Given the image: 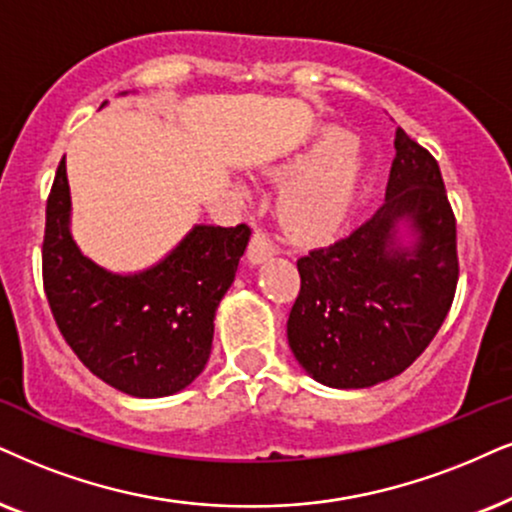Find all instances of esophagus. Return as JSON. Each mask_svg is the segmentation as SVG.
Instances as JSON below:
<instances>
[{
    "label": "esophagus",
    "mask_w": 512,
    "mask_h": 512,
    "mask_svg": "<svg viewBox=\"0 0 512 512\" xmlns=\"http://www.w3.org/2000/svg\"><path fill=\"white\" fill-rule=\"evenodd\" d=\"M274 255H276L274 241H271L264 231H255V236L250 238V245H248V260L252 264H262Z\"/></svg>",
    "instance_id": "obj_1"
}]
</instances>
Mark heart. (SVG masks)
<instances>
[{"label":"heart","mask_w":512,"mask_h":512,"mask_svg":"<svg viewBox=\"0 0 512 512\" xmlns=\"http://www.w3.org/2000/svg\"><path fill=\"white\" fill-rule=\"evenodd\" d=\"M354 137L326 129L312 151L297 160L295 177L283 191L281 217L295 236H323L338 229L352 210L359 167L352 158Z\"/></svg>","instance_id":"1"}]
</instances>
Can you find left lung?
I'll return each mask as SVG.
<instances>
[{"mask_svg":"<svg viewBox=\"0 0 512 512\" xmlns=\"http://www.w3.org/2000/svg\"><path fill=\"white\" fill-rule=\"evenodd\" d=\"M385 203L331 245L297 260L300 293L288 345L314 380L359 390L406 371L449 314L458 283L456 217L428 148L404 129L394 139ZM409 221L417 243L396 238Z\"/></svg>","mask_w":512,"mask_h":512,"instance_id":"1","label":"left lung"}]
</instances>
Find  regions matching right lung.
<instances>
[{
	"instance_id": "1",
	"label": "right lung",
	"mask_w": 512,
	"mask_h": 512,
	"mask_svg": "<svg viewBox=\"0 0 512 512\" xmlns=\"http://www.w3.org/2000/svg\"><path fill=\"white\" fill-rule=\"evenodd\" d=\"M66 155L47 198L42 281L63 340L96 378L132 397L184 390L210 359L215 312L250 226L198 224L163 262L132 276L84 257L70 236Z\"/></svg>"
}]
</instances>
